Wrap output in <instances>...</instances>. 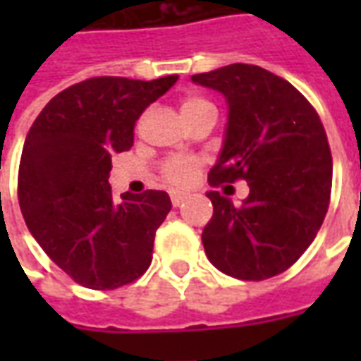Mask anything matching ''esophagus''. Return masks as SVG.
<instances>
[{
  "label": "esophagus",
  "instance_id": "34e87169",
  "mask_svg": "<svg viewBox=\"0 0 361 361\" xmlns=\"http://www.w3.org/2000/svg\"><path fill=\"white\" fill-rule=\"evenodd\" d=\"M170 199H172L173 207H180L185 199H188V193H181V191H172L170 193Z\"/></svg>",
  "mask_w": 361,
  "mask_h": 361
}]
</instances>
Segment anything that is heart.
<instances>
[{
    "mask_svg": "<svg viewBox=\"0 0 361 361\" xmlns=\"http://www.w3.org/2000/svg\"><path fill=\"white\" fill-rule=\"evenodd\" d=\"M183 118L189 119L197 116L199 111L211 110L214 108L209 100H204L201 96H185L180 104ZM203 166V158L195 157V154H172V157L164 158V162L160 164V172L170 185H178V188H185L189 183H193L197 173Z\"/></svg>",
    "mask_w": 361,
    "mask_h": 361,
    "instance_id": "1",
    "label": "heart"
}]
</instances>
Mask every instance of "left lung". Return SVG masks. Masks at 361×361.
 Instances as JSON below:
<instances>
[{
  "label": "left lung",
  "mask_w": 361,
  "mask_h": 361,
  "mask_svg": "<svg viewBox=\"0 0 361 361\" xmlns=\"http://www.w3.org/2000/svg\"><path fill=\"white\" fill-rule=\"evenodd\" d=\"M191 81L224 94L228 127L209 183L245 180L235 207L209 191L212 219L203 230L207 257L240 280H265L294 265L325 220L333 157L325 127L300 90L259 66L232 63Z\"/></svg>",
  "instance_id": "1"
}]
</instances>
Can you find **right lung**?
Masks as SVG:
<instances>
[{"mask_svg": "<svg viewBox=\"0 0 361 361\" xmlns=\"http://www.w3.org/2000/svg\"><path fill=\"white\" fill-rule=\"evenodd\" d=\"M176 81L92 77L54 96L28 131L20 212L46 255L81 286L114 290L150 267L172 201L157 189L114 201L108 178L111 157L133 145L135 121Z\"/></svg>", "mask_w": 361, "mask_h": 361, "instance_id": "obj_1", "label": "right lung"}]
</instances>
